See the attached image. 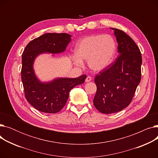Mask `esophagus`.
I'll return each mask as SVG.
<instances>
[{"instance_id":"obj_1","label":"esophagus","mask_w":158,"mask_h":158,"mask_svg":"<svg viewBox=\"0 0 158 158\" xmlns=\"http://www.w3.org/2000/svg\"><path fill=\"white\" fill-rule=\"evenodd\" d=\"M92 77H90V76H88L86 78V82H89V81H92Z\"/></svg>"}]
</instances>
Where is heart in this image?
<instances>
[{
	"mask_svg": "<svg viewBox=\"0 0 158 158\" xmlns=\"http://www.w3.org/2000/svg\"><path fill=\"white\" fill-rule=\"evenodd\" d=\"M116 52V42L109 35L85 37L75 47L74 63L83 66L81 60L88 61V65L95 71H101L112 62Z\"/></svg>",
	"mask_w": 158,
	"mask_h": 158,
	"instance_id": "1",
	"label": "heart"
}]
</instances>
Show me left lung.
I'll use <instances>...</instances> for the list:
<instances>
[{
  "mask_svg": "<svg viewBox=\"0 0 158 158\" xmlns=\"http://www.w3.org/2000/svg\"><path fill=\"white\" fill-rule=\"evenodd\" d=\"M111 29L114 30L119 55L113 63L99 72L94 80L97 92L94 105L104 114L118 112L128 106L142 77L139 48L125 32Z\"/></svg>",
  "mask_w": 158,
  "mask_h": 158,
  "instance_id": "8db88e82",
  "label": "left lung"
}]
</instances>
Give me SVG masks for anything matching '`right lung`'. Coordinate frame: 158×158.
<instances>
[{"label": "right lung", "instance_id": "right-lung-1", "mask_svg": "<svg viewBox=\"0 0 158 158\" xmlns=\"http://www.w3.org/2000/svg\"><path fill=\"white\" fill-rule=\"evenodd\" d=\"M70 37L66 33H47L30 41L22 53L21 78L24 95L28 102L40 111L46 113L60 111L68 100L70 91L84 83L86 78V75H82L77 78H60L48 83H41L33 71V61L39 54L64 51Z\"/></svg>", "mask_w": 158, "mask_h": 158}]
</instances>
